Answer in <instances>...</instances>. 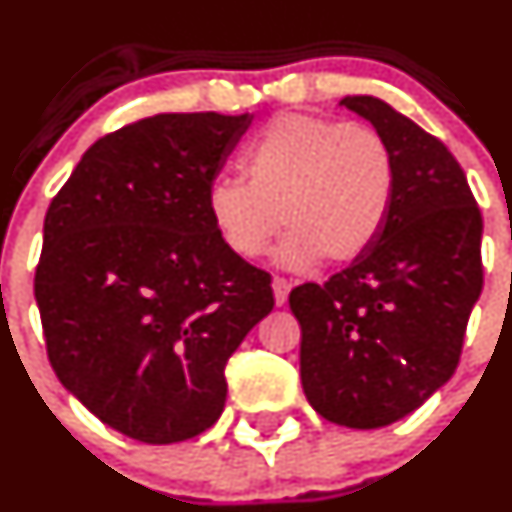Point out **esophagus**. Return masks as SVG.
<instances>
[{"label": "esophagus", "instance_id": "34e87169", "mask_svg": "<svg viewBox=\"0 0 512 512\" xmlns=\"http://www.w3.org/2000/svg\"><path fill=\"white\" fill-rule=\"evenodd\" d=\"M290 283L283 278H273V298H276V305H285L288 302Z\"/></svg>", "mask_w": 512, "mask_h": 512}]
</instances>
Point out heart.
Returning <instances> with one entry per match:
<instances>
[{
  "label": "heart",
  "mask_w": 512,
  "mask_h": 512,
  "mask_svg": "<svg viewBox=\"0 0 512 512\" xmlns=\"http://www.w3.org/2000/svg\"><path fill=\"white\" fill-rule=\"evenodd\" d=\"M246 183L214 180L207 212L222 244L239 258L266 251L278 224V266L307 271L322 256L349 263L386 227L395 163L376 129L310 114H280L241 158Z\"/></svg>",
  "instance_id": "1"
}]
</instances>
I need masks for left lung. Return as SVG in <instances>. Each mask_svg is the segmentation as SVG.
Wrapping results in <instances>:
<instances>
[{"instance_id":"left-lung-1","label":"left lung","mask_w":512,"mask_h":512,"mask_svg":"<svg viewBox=\"0 0 512 512\" xmlns=\"http://www.w3.org/2000/svg\"><path fill=\"white\" fill-rule=\"evenodd\" d=\"M339 107L371 122L395 163V195L371 249L324 285L290 293L300 378L324 420L376 430L452 378L483 288V222L447 146L371 95Z\"/></svg>"}]
</instances>
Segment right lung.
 <instances>
[{"mask_svg":"<svg viewBox=\"0 0 512 512\" xmlns=\"http://www.w3.org/2000/svg\"><path fill=\"white\" fill-rule=\"evenodd\" d=\"M254 114H156L92 144L43 222L48 359L104 425L146 444L205 432L224 366L273 310L271 276L222 244L207 190Z\"/></svg>","mask_w":512,"mask_h":512,"instance_id":"add662e5","label":"right lung"}]
</instances>
